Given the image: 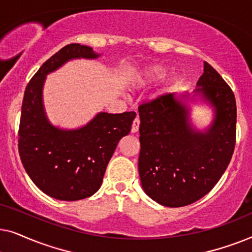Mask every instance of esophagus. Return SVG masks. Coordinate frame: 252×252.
Returning <instances> with one entry per match:
<instances>
[{
    "mask_svg": "<svg viewBox=\"0 0 252 252\" xmlns=\"http://www.w3.org/2000/svg\"><path fill=\"white\" fill-rule=\"evenodd\" d=\"M139 126H140V119L139 117H136V118L134 119L133 125H132V133H136L137 130H139Z\"/></svg>",
    "mask_w": 252,
    "mask_h": 252,
    "instance_id": "1",
    "label": "esophagus"
}]
</instances>
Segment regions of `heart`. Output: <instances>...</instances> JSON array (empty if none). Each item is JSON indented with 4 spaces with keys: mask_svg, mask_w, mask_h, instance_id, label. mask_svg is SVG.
Segmentation results:
<instances>
[{
    "mask_svg": "<svg viewBox=\"0 0 252 252\" xmlns=\"http://www.w3.org/2000/svg\"><path fill=\"white\" fill-rule=\"evenodd\" d=\"M167 70L161 65H150L141 70L139 77L136 79L137 85L141 87H146L154 84H157L166 77ZM182 85V79L180 77H173L168 82V91H175Z\"/></svg>",
    "mask_w": 252,
    "mask_h": 252,
    "instance_id": "obj_1",
    "label": "heart"
}]
</instances>
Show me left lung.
<instances>
[{
	"label": "left lung",
	"instance_id": "obj_1",
	"mask_svg": "<svg viewBox=\"0 0 252 252\" xmlns=\"http://www.w3.org/2000/svg\"><path fill=\"white\" fill-rule=\"evenodd\" d=\"M192 97L165 94L139 106V174L146 194L168 208H180L208 194L228 166L235 147L236 102L234 93L211 65ZM198 95L214 109L204 131L190 122L187 100Z\"/></svg>",
	"mask_w": 252,
	"mask_h": 252
}]
</instances>
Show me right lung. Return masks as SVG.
Returning <instances> with one entry per match:
<instances>
[{
	"label": "right lung",
	"mask_w": 252,
	"mask_h": 252,
	"mask_svg": "<svg viewBox=\"0 0 252 252\" xmlns=\"http://www.w3.org/2000/svg\"><path fill=\"white\" fill-rule=\"evenodd\" d=\"M99 57L93 48L71 43L44 62L27 85L19 125L18 150L23 166L37 188L60 201H78L101 187L106 166L136 113L99 112L85 126L63 129L44 111L42 91L47 75L71 60Z\"/></svg>",
	"instance_id": "right-lung-1"
}]
</instances>
